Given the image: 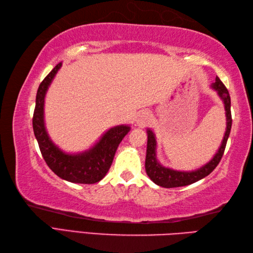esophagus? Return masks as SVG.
Masks as SVG:
<instances>
[{"label": "esophagus", "mask_w": 253, "mask_h": 253, "mask_svg": "<svg viewBox=\"0 0 253 253\" xmlns=\"http://www.w3.org/2000/svg\"><path fill=\"white\" fill-rule=\"evenodd\" d=\"M150 121H151V114H150L149 112L147 111H142L138 114L137 116V126L140 127V128H143L146 127L148 124L150 123Z\"/></svg>", "instance_id": "1"}]
</instances>
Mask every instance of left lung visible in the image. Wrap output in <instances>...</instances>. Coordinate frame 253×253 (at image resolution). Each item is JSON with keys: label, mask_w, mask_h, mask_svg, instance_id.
Segmentation results:
<instances>
[{"label": "left lung", "mask_w": 253, "mask_h": 253, "mask_svg": "<svg viewBox=\"0 0 253 253\" xmlns=\"http://www.w3.org/2000/svg\"><path fill=\"white\" fill-rule=\"evenodd\" d=\"M212 89H214L217 92L219 98L222 99L224 107H225V114H226V131L223 138V141L221 143V147L218 148L217 152L212 158L211 161H209L207 164L201 166L200 169L189 171L184 170H175L173 169L165 168L161 164L157 159V139H155L154 132L149 129L147 130L148 133V143H147V155H146V171L148 176L150 177L154 184L158 186L164 187V188H175V187H182L187 185H191L193 182L200 180L204 177H207L209 174H211L216 168L217 164L221 161L225 147H226L227 139L230 133V128H232V113H230V96L228 93V90L225 87L224 84L219 80L218 77L215 78V83L212 85Z\"/></svg>", "instance_id": "8db88e82"}]
</instances>
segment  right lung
<instances>
[{"instance_id":"right-lung-1","label":"right lung","mask_w":253,"mask_h":253,"mask_svg":"<svg viewBox=\"0 0 253 253\" xmlns=\"http://www.w3.org/2000/svg\"><path fill=\"white\" fill-rule=\"evenodd\" d=\"M62 63L52 69L38 88L32 127L42 157L47 166L62 179L74 184H94L109 171L118 144L130 130V126L120 125L105 131L99 141L80 153H66L51 140L44 123V99Z\"/></svg>"}]
</instances>
